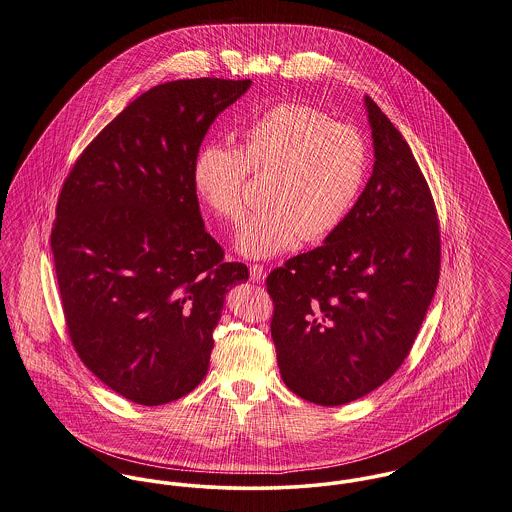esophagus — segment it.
I'll use <instances>...</instances> for the list:
<instances>
[{
  "label": "esophagus",
  "mask_w": 512,
  "mask_h": 512,
  "mask_svg": "<svg viewBox=\"0 0 512 512\" xmlns=\"http://www.w3.org/2000/svg\"><path fill=\"white\" fill-rule=\"evenodd\" d=\"M249 278L253 282H263L265 280V269L263 265H249Z\"/></svg>",
  "instance_id": "esophagus-1"
}]
</instances>
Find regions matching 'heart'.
<instances>
[{"instance_id":"heart-1","label":"heart","mask_w":512,"mask_h":512,"mask_svg":"<svg viewBox=\"0 0 512 512\" xmlns=\"http://www.w3.org/2000/svg\"><path fill=\"white\" fill-rule=\"evenodd\" d=\"M370 169V148L358 126L308 103L284 101L239 130L236 146L210 142L193 159V189L224 222L247 210L249 173L265 177V206L237 236V249L269 259L300 239L319 241L351 214Z\"/></svg>"}]
</instances>
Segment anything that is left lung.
<instances>
[{"label":"left lung","mask_w":512,"mask_h":512,"mask_svg":"<svg viewBox=\"0 0 512 512\" xmlns=\"http://www.w3.org/2000/svg\"><path fill=\"white\" fill-rule=\"evenodd\" d=\"M374 169L325 243L267 276L284 384L335 407L370 394L403 364L440 276V224L413 152L366 97Z\"/></svg>","instance_id":"obj_1"}]
</instances>
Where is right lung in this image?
Segmentation results:
<instances>
[{
  "label": "right lung",
  "instance_id": "1",
  "mask_svg": "<svg viewBox=\"0 0 512 512\" xmlns=\"http://www.w3.org/2000/svg\"><path fill=\"white\" fill-rule=\"evenodd\" d=\"M251 79H177L113 118L68 173L50 234L70 341L113 392L163 405L208 372L226 292L249 278L204 230L193 159Z\"/></svg>",
  "mask_w": 512,
  "mask_h": 512
}]
</instances>
